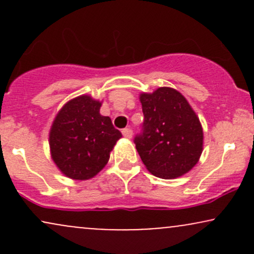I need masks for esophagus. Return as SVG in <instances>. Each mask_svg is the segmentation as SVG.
Listing matches in <instances>:
<instances>
[{"mask_svg": "<svg viewBox=\"0 0 254 254\" xmlns=\"http://www.w3.org/2000/svg\"><path fill=\"white\" fill-rule=\"evenodd\" d=\"M122 133H123V136L127 137V138H131V137H132V130H131L130 127H125V129L122 130Z\"/></svg>", "mask_w": 254, "mask_h": 254, "instance_id": "esophagus-1", "label": "esophagus"}]
</instances>
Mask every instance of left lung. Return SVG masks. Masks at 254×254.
<instances>
[{
  "label": "left lung",
  "instance_id": "obj_1",
  "mask_svg": "<svg viewBox=\"0 0 254 254\" xmlns=\"http://www.w3.org/2000/svg\"><path fill=\"white\" fill-rule=\"evenodd\" d=\"M139 100L144 118L133 142L145 167L162 179L188 173L203 149L202 125L188 100L168 87Z\"/></svg>",
  "mask_w": 254,
  "mask_h": 254
}]
</instances>
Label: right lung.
<instances>
[{"instance_id":"1","label":"right lung","mask_w":254,"mask_h":254,"mask_svg":"<svg viewBox=\"0 0 254 254\" xmlns=\"http://www.w3.org/2000/svg\"><path fill=\"white\" fill-rule=\"evenodd\" d=\"M100 106L88 95L75 98L64 105L52 124V159L71 179L86 180L99 173L122 137L111 118L100 115Z\"/></svg>"}]
</instances>
